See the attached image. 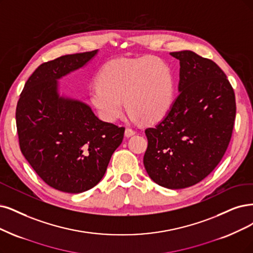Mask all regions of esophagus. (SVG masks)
Returning <instances> with one entry per match:
<instances>
[{
  "instance_id": "34e87169",
  "label": "esophagus",
  "mask_w": 253,
  "mask_h": 253,
  "mask_svg": "<svg viewBox=\"0 0 253 253\" xmlns=\"http://www.w3.org/2000/svg\"><path fill=\"white\" fill-rule=\"evenodd\" d=\"M134 134H135L134 130L130 129V128H126V129H125V136H126V137H130V136H132V135H134Z\"/></svg>"
}]
</instances>
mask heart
I'll use <instances>...</instances> for the list:
<instances>
[{
    "mask_svg": "<svg viewBox=\"0 0 253 253\" xmlns=\"http://www.w3.org/2000/svg\"><path fill=\"white\" fill-rule=\"evenodd\" d=\"M174 99L172 71L165 60L146 55L116 58L103 65L88 100L101 120L115 123L124 111L133 122L155 123L170 110Z\"/></svg>",
    "mask_w": 253,
    "mask_h": 253,
    "instance_id": "heart-1",
    "label": "heart"
}]
</instances>
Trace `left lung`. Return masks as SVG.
Masks as SVG:
<instances>
[{
	"label": "left lung",
	"instance_id": "1",
	"mask_svg": "<svg viewBox=\"0 0 253 253\" xmlns=\"http://www.w3.org/2000/svg\"><path fill=\"white\" fill-rule=\"evenodd\" d=\"M180 63L178 97L154 128H147L145 169L164 188H189L221 162L235 124L236 98L226 75L192 51L170 53Z\"/></svg>",
	"mask_w": 253,
	"mask_h": 253
}]
</instances>
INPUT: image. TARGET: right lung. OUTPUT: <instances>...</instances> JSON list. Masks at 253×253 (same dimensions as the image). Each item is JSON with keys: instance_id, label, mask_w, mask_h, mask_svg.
<instances>
[{"instance_id": "right-lung-1", "label": "right lung", "mask_w": 253, "mask_h": 253, "mask_svg": "<svg viewBox=\"0 0 253 253\" xmlns=\"http://www.w3.org/2000/svg\"><path fill=\"white\" fill-rule=\"evenodd\" d=\"M97 54L64 55L41 64L17 102L23 155L46 184L64 193H82L98 184L124 137V127L101 121L86 103L59 89L62 77L85 67Z\"/></svg>"}]
</instances>
